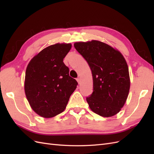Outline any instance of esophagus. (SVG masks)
<instances>
[{"mask_svg": "<svg viewBox=\"0 0 154 154\" xmlns=\"http://www.w3.org/2000/svg\"><path fill=\"white\" fill-rule=\"evenodd\" d=\"M76 80H77V82H78V84H80L81 83V80H80V78H78L77 79H76Z\"/></svg>", "mask_w": 154, "mask_h": 154, "instance_id": "obj_1", "label": "esophagus"}]
</instances>
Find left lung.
<instances>
[{
	"label": "left lung",
	"mask_w": 154,
	"mask_h": 154,
	"mask_svg": "<svg viewBox=\"0 0 154 154\" xmlns=\"http://www.w3.org/2000/svg\"><path fill=\"white\" fill-rule=\"evenodd\" d=\"M92 74L93 92L87 97L90 109L103 117L118 114L125 105L130 82L127 62L119 51L97 40L76 42Z\"/></svg>",
	"instance_id": "obj_1"
}]
</instances>
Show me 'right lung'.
Here are the masks:
<instances>
[{"mask_svg": "<svg viewBox=\"0 0 154 154\" xmlns=\"http://www.w3.org/2000/svg\"><path fill=\"white\" fill-rule=\"evenodd\" d=\"M71 44L48 46L31 59L27 67L24 90L32 109L43 118L62 113L78 82L69 76L63 62Z\"/></svg>", "mask_w": 154, "mask_h": 154, "instance_id": "obj_1", "label": "right lung"}]
</instances>
